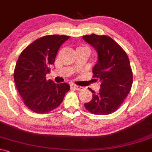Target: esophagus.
<instances>
[{
	"instance_id": "1",
	"label": "esophagus",
	"mask_w": 152,
	"mask_h": 152,
	"mask_svg": "<svg viewBox=\"0 0 152 152\" xmlns=\"http://www.w3.org/2000/svg\"><path fill=\"white\" fill-rule=\"evenodd\" d=\"M73 88H74L75 90H77V91H81V90L83 89V87L76 86V85H74V86H73Z\"/></svg>"
}]
</instances>
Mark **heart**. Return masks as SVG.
Segmentation results:
<instances>
[{
	"label": "heart",
	"mask_w": 152,
	"mask_h": 152,
	"mask_svg": "<svg viewBox=\"0 0 152 152\" xmlns=\"http://www.w3.org/2000/svg\"><path fill=\"white\" fill-rule=\"evenodd\" d=\"M84 49H89V47L86 46V45H80V46H78L77 48V50H84Z\"/></svg>",
	"instance_id": "1"
}]
</instances>
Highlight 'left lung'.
Masks as SVG:
<instances>
[{"mask_svg": "<svg viewBox=\"0 0 152 152\" xmlns=\"http://www.w3.org/2000/svg\"><path fill=\"white\" fill-rule=\"evenodd\" d=\"M83 38L98 52L93 80L101 82V89L97 94L89 88L93 98L85 104V107L94 115H109L119 109L131 89L133 72L128 56L108 35L91 34L83 35Z\"/></svg>", "mask_w": 152, "mask_h": 152, "instance_id": "8db88e82", "label": "left lung"}]
</instances>
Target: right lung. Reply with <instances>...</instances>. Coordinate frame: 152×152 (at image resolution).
Instances as JSON below:
<instances>
[{"label": "right lung", "mask_w": 152, "mask_h": 152, "mask_svg": "<svg viewBox=\"0 0 152 152\" xmlns=\"http://www.w3.org/2000/svg\"><path fill=\"white\" fill-rule=\"evenodd\" d=\"M69 38L67 35H58L41 37L26 47L18 58L14 82L25 106L33 112H51L61 104L69 91L67 83L56 84L45 77L60 46Z\"/></svg>", "instance_id": "right-lung-1"}]
</instances>
